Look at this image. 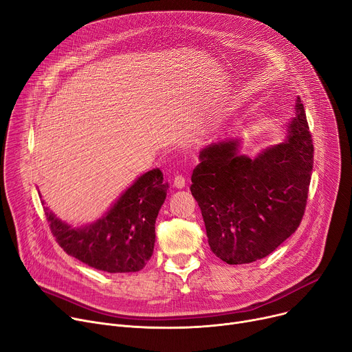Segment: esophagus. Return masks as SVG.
Segmentation results:
<instances>
[{
	"label": "esophagus",
	"mask_w": 352,
	"mask_h": 352,
	"mask_svg": "<svg viewBox=\"0 0 352 352\" xmlns=\"http://www.w3.org/2000/svg\"><path fill=\"white\" fill-rule=\"evenodd\" d=\"M185 185H186V182H185V178H184L182 175H177V177L174 178V186H175L177 190L185 188Z\"/></svg>",
	"instance_id": "34e87169"
}]
</instances>
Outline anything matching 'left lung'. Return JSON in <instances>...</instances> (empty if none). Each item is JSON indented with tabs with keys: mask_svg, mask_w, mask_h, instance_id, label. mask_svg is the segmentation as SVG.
<instances>
[{
	"mask_svg": "<svg viewBox=\"0 0 352 352\" xmlns=\"http://www.w3.org/2000/svg\"><path fill=\"white\" fill-rule=\"evenodd\" d=\"M282 143L253 158L242 137H226L199 153L191 192L208 243L228 265L263 259L297 230L313 171V140L300 98Z\"/></svg>",
	"mask_w": 352,
	"mask_h": 352,
	"instance_id": "1",
	"label": "left lung"
}]
</instances>
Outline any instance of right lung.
I'll return each instance as SVG.
<instances>
[{"label": "right lung", "instance_id": "add662e5", "mask_svg": "<svg viewBox=\"0 0 352 352\" xmlns=\"http://www.w3.org/2000/svg\"><path fill=\"white\" fill-rule=\"evenodd\" d=\"M160 168L134 179L96 221L74 226L45 205V215L59 246L85 265L107 273L142 270L153 256L155 219L167 197Z\"/></svg>", "mask_w": 352, "mask_h": 352}]
</instances>
